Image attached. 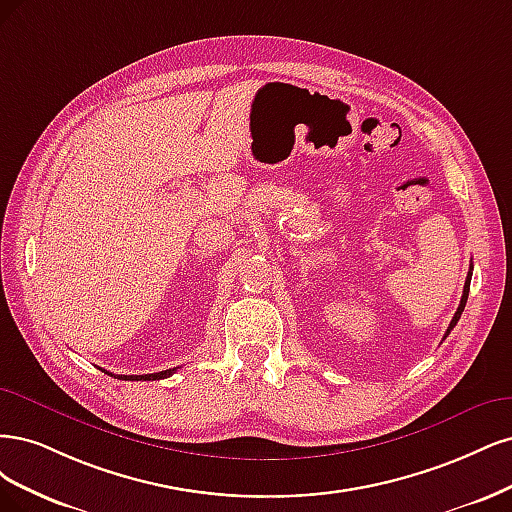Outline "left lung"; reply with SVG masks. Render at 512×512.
I'll return each mask as SVG.
<instances>
[{
	"instance_id": "8db88e82",
	"label": "left lung",
	"mask_w": 512,
	"mask_h": 512,
	"mask_svg": "<svg viewBox=\"0 0 512 512\" xmlns=\"http://www.w3.org/2000/svg\"><path fill=\"white\" fill-rule=\"evenodd\" d=\"M470 278H472V263H470V272H468V276H466L464 295H461V302H459V306H457V312H455V315H453V319H451V325H449V329H447V334H444V338H447V336L451 334V329L457 325V321H459V317H461V312H464V308H466V302H468V293H470Z\"/></svg>"
}]
</instances>
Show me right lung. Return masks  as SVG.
<instances>
[{
  "label": "right lung",
  "mask_w": 512,
  "mask_h": 512,
  "mask_svg": "<svg viewBox=\"0 0 512 512\" xmlns=\"http://www.w3.org/2000/svg\"><path fill=\"white\" fill-rule=\"evenodd\" d=\"M176 372V368H172V370H163V372H155V374H140V376H127V374H119L117 378H123V381H159V378H168V376H172ZM104 374H110V376H114L112 372H106L104 370Z\"/></svg>",
  "instance_id": "right-lung-1"
}]
</instances>
